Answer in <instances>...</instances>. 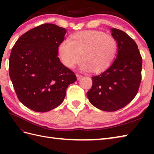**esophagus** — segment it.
Returning a JSON list of instances; mask_svg holds the SVG:
<instances>
[{
  "mask_svg": "<svg viewBox=\"0 0 154 154\" xmlns=\"http://www.w3.org/2000/svg\"><path fill=\"white\" fill-rule=\"evenodd\" d=\"M76 76H77V79H78V80L80 79H81V78L83 77V75H79V74H77V75H76Z\"/></svg>",
  "mask_w": 154,
  "mask_h": 154,
  "instance_id": "1",
  "label": "esophagus"
}]
</instances>
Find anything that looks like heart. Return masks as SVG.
<instances>
[{
	"label": "heart",
	"instance_id": "obj_1",
	"mask_svg": "<svg viewBox=\"0 0 154 154\" xmlns=\"http://www.w3.org/2000/svg\"><path fill=\"white\" fill-rule=\"evenodd\" d=\"M116 42L111 35L97 30L81 31L58 46V55L65 66L73 68L80 60L83 70L96 73L104 71L112 63Z\"/></svg>",
	"mask_w": 154,
	"mask_h": 154
}]
</instances>
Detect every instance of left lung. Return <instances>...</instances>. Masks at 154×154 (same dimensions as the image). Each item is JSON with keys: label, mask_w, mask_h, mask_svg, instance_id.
Returning a JSON list of instances; mask_svg holds the SVG:
<instances>
[{"label": "left lung", "mask_w": 154, "mask_h": 154, "mask_svg": "<svg viewBox=\"0 0 154 154\" xmlns=\"http://www.w3.org/2000/svg\"><path fill=\"white\" fill-rule=\"evenodd\" d=\"M111 32L118 45L116 58L106 71L92 77V87L87 93L94 106L107 112L131 102L142 79V58L135 41L119 29L112 28Z\"/></svg>", "instance_id": "obj_1"}]
</instances>
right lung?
<instances>
[{"mask_svg": "<svg viewBox=\"0 0 154 154\" xmlns=\"http://www.w3.org/2000/svg\"><path fill=\"white\" fill-rule=\"evenodd\" d=\"M66 30L44 24L22 35L9 58V75L19 100L35 112H45L63 102L66 90L77 81L60 62L58 46Z\"/></svg>", "mask_w": 154, "mask_h": 154, "instance_id": "1", "label": "right lung"}]
</instances>
